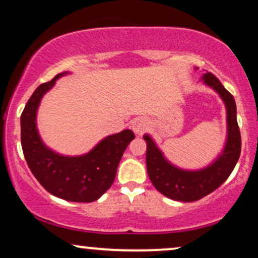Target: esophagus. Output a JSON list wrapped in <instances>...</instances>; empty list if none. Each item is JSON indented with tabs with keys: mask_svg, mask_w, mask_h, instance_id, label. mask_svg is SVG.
<instances>
[{
	"mask_svg": "<svg viewBox=\"0 0 258 258\" xmlns=\"http://www.w3.org/2000/svg\"><path fill=\"white\" fill-rule=\"evenodd\" d=\"M148 127H149V121L144 117H137L132 122V130L137 135H142L146 130H148Z\"/></svg>",
	"mask_w": 258,
	"mask_h": 258,
	"instance_id": "1",
	"label": "esophagus"
}]
</instances>
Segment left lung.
Instances as JSON below:
<instances>
[{
	"instance_id": "8db88e82",
	"label": "left lung",
	"mask_w": 258,
	"mask_h": 258,
	"mask_svg": "<svg viewBox=\"0 0 258 258\" xmlns=\"http://www.w3.org/2000/svg\"><path fill=\"white\" fill-rule=\"evenodd\" d=\"M203 82L220 94L227 109V139L217 159L201 170H183L165 158L149 135L147 142V170L153 185L172 200L197 201L216 190L235 167L241 152V137L236 121V104L232 94L211 73L204 74Z\"/></svg>"
}]
</instances>
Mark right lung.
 <instances>
[{"label":"right lung","instance_id":"obj_1","mask_svg":"<svg viewBox=\"0 0 258 258\" xmlns=\"http://www.w3.org/2000/svg\"><path fill=\"white\" fill-rule=\"evenodd\" d=\"M68 72L40 85L26 103L20 116L22 148L28 166L40 184L54 197L75 203H92L110 188L122 154L135 133L123 130L108 136L91 152L79 156H65L53 152L38 135V105L55 81Z\"/></svg>","mask_w":258,"mask_h":258}]
</instances>
